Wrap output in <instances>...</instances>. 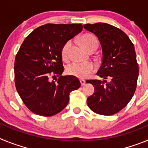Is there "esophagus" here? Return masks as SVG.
Masks as SVG:
<instances>
[{
    "mask_svg": "<svg viewBox=\"0 0 148 148\" xmlns=\"http://www.w3.org/2000/svg\"><path fill=\"white\" fill-rule=\"evenodd\" d=\"M80 83H81V85L84 86V85H85L86 82L84 80V79H81V80H80Z\"/></svg>",
    "mask_w": 148,
    "mask_h": 148,
    "instance_id": "34e87169",
    "label": "esophagus"
}]
</instances>
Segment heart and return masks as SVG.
Listing matches in <instances>:
<instances>
[{
    "label": "heart",
    "mask_w": 148,
    "mask_h": 148,
    "mask_svg": "<svg viewBox=\"0 0 148 148\" xmlns=\"http://www.w3.org/2000/svg\"><path fill=\"white\" fill-rule=\"evenodd\" d=\"M80 42L84 47L87 48L90 44L98 42L97 39L91 35H84L80 38ZM71 41H67L63 46L61 49V56L64 60L69 58L70 56ZM95 65L91 62H73L66 66V73L77 78H87L91 73L95 71Z\"/></svg>",
    "instance_id": "heart-1"
}]
</instances>
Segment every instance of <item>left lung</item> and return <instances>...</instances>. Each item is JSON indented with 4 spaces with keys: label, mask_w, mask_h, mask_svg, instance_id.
<instances>
[{
    "label": "left lung",
    "mask_w": 148,
    "mask_h": 148,
    "mask_svg": "<svg viewBox=\"0 0 148 148\" xmlns=\"http://www.w3.org/2000/svg\"><path fill=\"white\" fill-rule=\"evenodd\" d=\"M84 28L99 40L102 63L97 75L104 78L89 81L95 92L87 98V105L98 114L113 115L126 107L136 91L138 66L134 46L122 30L108 23H87Z\"/></svg>",
    "instance_id": "8db88e82"
}]
</instances>
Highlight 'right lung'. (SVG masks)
<instances>
[{"label":"right lung","mask_w":148,"mask_h":148,"mask_svg":"<svg viewBox=\"0 0 148 148\" xmlns=\"http://www.w3.org/2000/svg\"><path fill=\"white\" fill-rule=\"evenodd\" d=\"M82 28L81 23H47L23 40L15 57V83L23 102L32 113L43 116L60 113L67 105L70 92L80 87L78 78L61 75L64 70L61 49ZM56 75L60 76L58 80L50 81Z\"/></svg>","instance_id":"1"}]
</instances>
